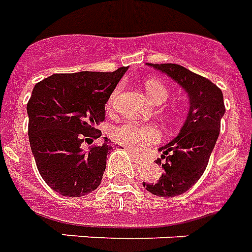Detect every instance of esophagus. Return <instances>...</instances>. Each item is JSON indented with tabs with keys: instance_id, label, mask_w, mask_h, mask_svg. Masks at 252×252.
<instances>
[{
	"instance_id": "1",
	"label": "esophagus",
	"mask_w": 252,
	"mask_h": 252,
	"mask_svg": "<svg viewBox=\"0 0 252 252\" xmlns=\"http://www.w3.org/2000/svg\"><path fill=\"white\" fill-rule=\"evenodd\" d=\"M131 153V157H133V159L137 162V163H142V162H145V158L141 157V155H137L134 151H130Z\"/></svg>"
}]
</instances>
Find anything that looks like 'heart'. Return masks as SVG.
I'll list each match as a JSON object with an SVG mask.
<instances>
[{"mask_svg": "<svg viewBox=\"0 0 252 252\" xmlns=\"http://www.w3.org/2000/svg\"><path fill=\"white\" fill-rule=\"evenodd\" d=\"M145 90L151 101L154 103H163L167 97H169V90L164 86L163 83L155 78L147 79L145 82ZM119 89H115L111 93L110 97L107 99L106 107L111 109L114 106L115 98L118 95ZM113 137L121 145L128 147L134 151L142 153L145 151L149 146L154 145L157 142L160 141V131L159 128L154 125H145V124H135V122H126L121 125L118 127L114 128Z\"/></svg>", "mask_w": 252, "mask_h": 252, "instance_id": "b5f03b06", "label": "heart"}]
</instances>
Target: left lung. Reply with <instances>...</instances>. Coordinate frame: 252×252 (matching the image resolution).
Here are the masks:
<instances>
[{
  "instance_id": "1",
  "label": "left lung",
  "mask_w": 252,
  "mask_h": 252,
  "mask_svg": "<svg viewBox=\"0 0 252 252\" xmlns=\"http://www.w3.org/2000/svg\"><path fill=\"white\" fill-rule=\"evenodd\" d=\"M147 65L179 83L190 102L189 114L181 131L173 141L159 147L162 155L157 163L162 164L163 174L157 182H143V187L151 194L171 198L186 192L205 173L226 109L222 90L205 77L177 63Z\"/></svg>"
}]
</instances>
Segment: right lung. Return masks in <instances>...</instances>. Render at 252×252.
<instances>
[{"label": "right lung", "mask_w": 252, "mask_h": 252, "mask_svg": "<svg viewBox=\"0 0 252 252\" xmlns=\"http://www.w3.org/2000/svg\"><path fill=\"white\" fill-rule=\"evenodd\" d=\"M127 67L111 73L53 74L34 86L26 110L29 142L39 174L63 196H83L101 185L111 142L83 151V142L101 137L105 105Z\"/></svg>", "instance_id": "add662e5"}]
</instances>
